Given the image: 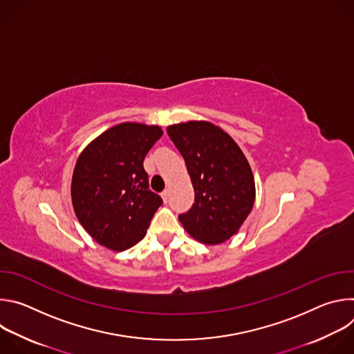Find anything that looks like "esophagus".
<instances>
[{
  "instance_id": "obj_1",
  "label": "esophagus",
  "mask_w": 354,
  "mask_h": 354,
  "mask_svg": "<svg viewBox=\"0 0 354 354\" xmlns=\"http://www.w3.org/2000/svg\"><path fill=\"white\" fill-rule=\"evenodd\" d=\"M161 197H162V200L165 201V203H167V201H168V197H169V190L167 189V190H164L162 193H161Z\"/></svg>"
}]
</instances>
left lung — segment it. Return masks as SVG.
<instances>
[{"instance_id": "1", "label": "left lung", "mask_w": 354, "mask_h": 354, "mask_svg": "<svg viewBox=\"0 0 354 354\" xmlns=\"http://www.w3.org/2000/svg\"><path fill=\"white\" fill-rule=\"evenodd\" d=\"M182 154L194 189V203L179 214L197 241L217 245L238 232L254 207L255 180L238 144L209 122L167 127Z\"/></svg>"}]
</instances>
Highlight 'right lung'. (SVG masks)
Returning a JSON list of instances; mask_svg holds the SVG:
<instances>
[{"label":"right lung","mask_w":354,"mask_h":354,"mask_svg":"<svg viewBox=\"0 0 354 354\" xmlns=\"http://www.w3.org/2000/svg\"><path fill=\"white\" fill-rule=\"evenodd\" d=\"M161 136L160 126L120 123L89 142L78 157L73 207L97 243L120 252L147 234L162 198L149 190L142 162Z\"/></svg>","instance_id":"right-lung-1"}]
</instances>
